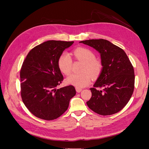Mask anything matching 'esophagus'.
I'll return each mask as SVG.
<instances>
[{"instance_id": "1", "label": "esophagus", "mask_w": 149, "mask_h": 149, "mask_svg": "<svg viewBox=\"0 0 149 149\" xmlns=\"http://www.w3.org/2000/svg\"><path fill=\"white\" fill-rule=\"evenodd\" d=\"M75 89H76V91L77 92H81L82 91V89H81V88H75Z\"/></svg>"}]
</instances>
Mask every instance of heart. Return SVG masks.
I'll return each mask as SVG.
<instances>
[{
    "label": "heart",
    "instance_id": "1",
    "mask_svg": "<svg viewBox=\"0 0 149 149\" xmlns=\"http://www.w3.org/2000/svg\"><path fill=\"white\" fill-rule=\"evenodd\" d=\"M74 57L84 63L80 74H72L69 76L66 81L77 88H84L91 82V76L95 78L99 75L101 70V65L96 60L95 56L91 51L84 48H78L72 53ZM58 65L60 71L68 75L71 72L72 59L67 53L62 54L58 60Z\"/></svg>",
    "mask_w": 149,
    "mask_h": 149
}]
</instances>
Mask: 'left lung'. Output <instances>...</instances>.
<instances>
[{"instance_id":"8db88e82","label":"left lung","mask_w":149,"mask_h":149,"mask_svg":"<svg viewBox=\"0 0 149 149\" xmlns=\"http://www.w3.org/2000/svg\"><path fill=\"white\" fill-rule=\"evenodd\" d=\"M80 43L100 54L103 66L93 88L90 89L92 97L86 102L88 106L101 115L118 112L127 104L134 90V69L126 52L104 39H91Z\"/></svg>"}]
</instances>
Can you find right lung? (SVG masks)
Masks as SVG:
<instances>
[{"instance_id": "right-lung-1", "label": "right lung", "mask_w": 149, "mask_h": 149, "mask_svg": "<svg viewBox=\"0 0 149 149\" xmlns=\"http://www.w3.org/2000/svg\"><path fill=\"white\" fill-rule=\"evenodd\" d=\"M74 42L48 40L28 54L20 70L21 97L28 110L37 118L52 120L67 110L76 94L72 85L56 87L63 80L58 60Z\"/></svg>"}]
</instances>
